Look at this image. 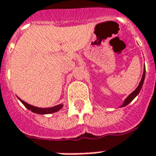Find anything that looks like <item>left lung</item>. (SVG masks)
<instances>
[{
    "label": "left lung",
    "instance_id": "left-lung-1",
    "mask_svg": "<svg viewBox=\"0 0 156 156\" xmlns=\"http://www.w3.org/2000/svg\"><path fill=\"white\" fill-rule=\"evenodd\" d=\"M145 74H146V68H145V66H144V68H143V77H142V79H141L140 83H139V84H138V86L137 87V88H136L135 90H133V92L131 93V94H129V95L126 98V100H124L123 104L121 105V108L126 106V105H128V104H129V103H130L131 101H132V100H133V99H134V98H135L136 96L138 95V94H139L141 89H142V87H143V83H144V79H145Z\"/></svg>",
    "mask_w": 156,
    "mask_h": 156
}]
</instances>
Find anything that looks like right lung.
Listing matches in <instances>:
<instances>
[{"mask_svg": "<svg viewBox=\"0 0 156 156\" xmlns=\"http://www.w3.org/2000/svg\"><path fill=\"white\" fill-rule=\"evenodd\" d=\"M18 99L20 100L22 104L24 105V106L28 109V110H30V111L34 112V113H37V114H51V113H54V112H58L60 109L62 108V107H63V104H58V105H56V106L51 107V108H38V107L33 106V105H30V104H27V103H26L25 101H23L20 99V98H18Z\"/></svg>", "mask_w": 156, "mask_h": 156, "instance_id": "right-lung-1", "label": "right lung"}]
</instances>
